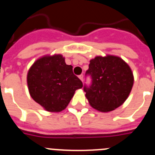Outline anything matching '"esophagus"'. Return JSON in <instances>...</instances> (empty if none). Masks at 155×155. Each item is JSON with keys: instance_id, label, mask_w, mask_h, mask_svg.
I'll use <instances>...</instances> for the list:
<instances>
[{"instance_id": "esophagus-1", "label": "esophagus", "mask_w": 155, "mask_h": 155, "mask_svg": "<svg viewBox=\"0 0 155 155\" xmlns=\"http://www.w3.org/2000/svg\"><path fill=\"white\" fill-rule=\"evenodd\" d=\"M79 79H80V80L82 81V82H83V75H82V74L79 75Z\"/></svg>"}]
</instances>
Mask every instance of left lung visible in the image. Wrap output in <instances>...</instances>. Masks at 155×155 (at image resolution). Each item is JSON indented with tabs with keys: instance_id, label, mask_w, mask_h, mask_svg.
Masks as SVG:
<instances>
[{
	"instance_id": "8db88e82",
	"label": "left lung",
	"mask_w": 155,
	"mask_h": 155,
	"mask_svg": "<svg viewBox=\"0 0 155 155\" xmlns=\"http://www.w3.org/2000/svg\"><path fill=\"white\" fill-rule=\"evenodd\" d=\"M92 83L84 87L89 104L100 112H110L123 104L131 92L134 76L128 64L118 56H97L90 61L86 75Z\"/></svg>"
}]
</instances>
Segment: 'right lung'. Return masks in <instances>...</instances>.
<instances>
[{
    "label": "right lung",
    "instance_id": "add662e5",
    "mask_svg": "<svg viewBox=\"0 0 155 155\" xmlns=\"http://www.w3.org/2000/svg\"><path fill=\"white\" fill-rule=\"evenodd\" d=\"M28 91L33 100L48 112H61L69 104L82 82L73 74L62 54L45 55L36 60L27 73Z\"/></svg>",
    "mask_w": 155,
    "mask_h": 155
}]
</instances>
